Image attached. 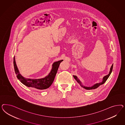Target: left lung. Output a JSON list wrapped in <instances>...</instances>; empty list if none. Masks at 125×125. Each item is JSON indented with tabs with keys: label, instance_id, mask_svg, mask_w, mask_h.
I'll use <instances>...</instances> for the list:
<instances>
[{
	"label": "left lung",
	"instance_id": "1",
	"mask_svg": "<svg viewBox=\"0 0 125 125\" xmlns=\"http://www.w3.org/2000/svg\"><path fill=\"white\" fill-rule=\"evenodd\" d=\"M113 64L112 65L111 68L110 69V72H109V74L107 75H106V76H104L103 77V81L102 82H101V83H96V84H95L94 85H93V86H92V87H85V86H83V85H82V83H81V82L80 81L79 79H78V78L76 76H73V77H74V78H75V79L76 80V81H77V82L79 83V84H80V85H81V86L82 87H83V88L86 89H87V90L94 89H96V88H98V87L99 86H100L101 85H102L104 83L106 82V81H107V80L108 79V78H109V77L110 76V75L111 74V72H112V70H113Z\"/></svg>",
	"mask_w": 125,
	"mask_h": 125
}]
</instances>
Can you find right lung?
I'll return each mask as SVG.
<instances>
[{"mask_svg": "<svg viewBox=\"0 0 125 125\" xmlns=\"http://www.w3.org/2000/svg\"><path fill=\"white\" fill-rule=\"evenodd\" d=\"M63 60L55 62L52 64V68L49 75L44 78L41 79H29L24 77L20 73L18 69L16 64L15 57H14V66L15 74L17 78L21 83L28 87H32L38 89L43 90L47 89L51 85L53 82L55 76L60 64Z\"/></svg>", "mask_w": 125, "mask_h": 125, "instance_id": "1", "label": "right lung"}]
</instances>
